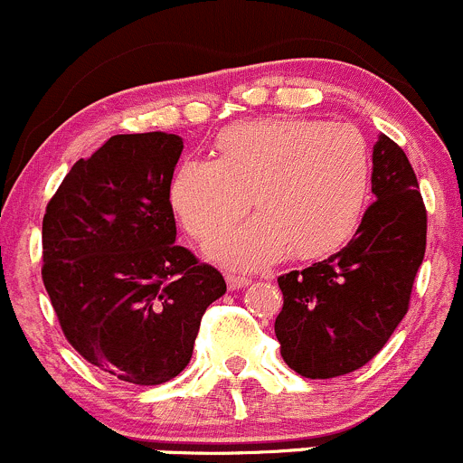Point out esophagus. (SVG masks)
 <instances>
[{"instance_id":"obj_1","label":"esophagus","mask_w":463,"mask_h":463,"mask_svg":"<svg viewBox=\"0 0 463 463\" xmlns=\"http://www.w3.org/2000/svg\"><path fill=\"white\" fill-rule=\"evenodd\" d=\"M227 288L232 289H241V288H247L250 285V279H245V276H233V274H227Z\"/></svg>"}]
</instances>
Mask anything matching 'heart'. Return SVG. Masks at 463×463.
I'll return each mask as SVG.
<instances>
[{"instance_id":"heart-1","label":"heart","mask_w":463,"mask_h":463,"mask_svg":"<svg viewBox=\"0 0 463 463\" xmlns=\"http://www.w3.org/2000/svg\"><path fill=\"white\" fill-rule=\"evenodd\" d=\"M216 160L187 158L169 203L198 242H212L250 204L259 213L212 247L232 269H260L292 251L321 259L352 241L373 187L365 137L343 122L267 118L222 128Z\"/></svg>"}]
</instances>
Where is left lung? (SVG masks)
Masks as SVG:
<instances>
[{
	"instance_id": "1",
	"label": "left lung",
	"mask_w": 463,
	"mask_h": 463,
	"mask_svg": "<svg viewBox=\"0 0 463 463\" xmlns=\"http://www.w3.org/2000/svg\"><path fill=\"white\" fill-rule=\"evenodd\" d=\"M373 194L341 251L279 276L283 309L274 332L283 361L305 379L364 368L408 312L426 254V207L412 165L383 133L373 149Z\"/></svg>"
}]
</instances>
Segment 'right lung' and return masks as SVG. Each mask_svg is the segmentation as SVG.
I'll return each mask as SVG.
<instances>
[{"label":"right lung","instance_id":"add662e5","mask_svg":"<svg viewBox=\"0 0 463 463\" xmlns=\"http://www.w3.org/2000/svg\"><path fill=\"white\" fill-rule=\"evenodd\" d=\"M174 133L113 136L71 166L42 222V279L66 341L136 385L192 361L204 309L227 292L216 267L175 245Z\"/></svg>","mask_w":463,"mask_h":463}]
</instances>
